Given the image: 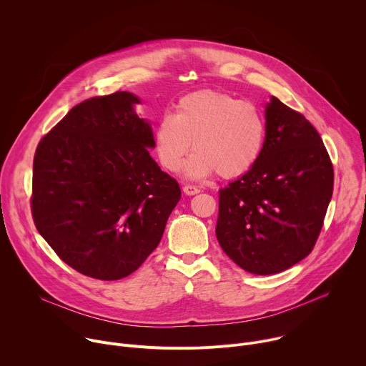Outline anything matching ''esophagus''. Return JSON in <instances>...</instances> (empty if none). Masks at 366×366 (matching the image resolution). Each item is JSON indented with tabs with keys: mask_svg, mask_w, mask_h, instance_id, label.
<instances>
[{
	"mask_svg": "<svg viewBox=\"0 0 366 366\" xmlns=\"http://www.w3.org/2000/svg\"><path fill=\"white\" fill-rule=\"evenodd\" d=\"M201 189L198 188V187H195V185H189V184H187V185H184V192L187 194V195H195V194H198Z\"/></svg>",
	"mask_w": 366,
	"mask_h": 366,
	"instance_id": "esophagus-1",
	"label": "esophagus"
}]
</instances>
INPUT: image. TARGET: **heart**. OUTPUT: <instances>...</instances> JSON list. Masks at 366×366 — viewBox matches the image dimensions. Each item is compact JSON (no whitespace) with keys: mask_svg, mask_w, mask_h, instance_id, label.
Returning a JSON list of instances; mask_svg holds the SVG:
<instances>
[{"mask_svg":"<svg viewBox=\"0 0 366 366\" xmlns=\"http://www.w3.org/2000/svg\"><path fill=\"white\" fill-rule=\"evenodd\" d=\"M265 134V119L256 104L223 91L201 89L182 97L175 114H164L158 120L153 146L169 172L182 168L192 146L195 152L187 165L189 177L217 171L223 178H233L257 162Z\"/></svg>","mask_w":366,"mask_h":366,"instance_id":"b5f03b06","label":"heart"}]
</instances>
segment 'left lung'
Here are the masks:
<instances>
[{
  "instance_id": "left-lung-1",
  "label": "left lung",
  "mask_w": 366,
  "mask_h": 366,
  "mask_svg": "<svg viewBox=\"0 0 366 366\" xmlns=\"http://www.w3.org/2000/svg\"><path fill=\"white\" fill-rule=\"evenodd\" d=\"M262 154L219 191L217 240L250 274L282 272L315 247L333 194V164L311 123L277 97Z\"/></svg>"
}]
</instances>
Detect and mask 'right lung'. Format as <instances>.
<instances>
[{"label": "right lung", "mask_w": 366, "mask_h": 366, "mask_svg": "<svg viewBox=\"0 0 366 366\" xmlns=\"http://www.w3.org/2000/svg\"><path fill=\"white\" fill-rule=\"evenodd\" d=\"M126 91L92 97L46 133L33 159L36 229L79 274L114 281L159 244L181 198L149 154L153 133Z\"/></svg>", "instance_id": "obj_1"}]
</instances>
